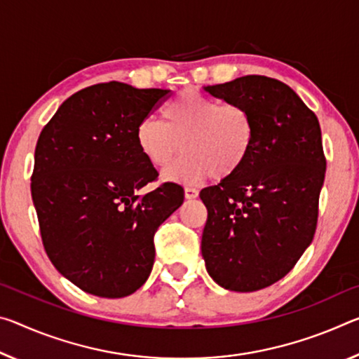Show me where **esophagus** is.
<instances>
[{"label":"esophagus","mask_w":359,"mask_h":359,"mask_svg":"<svg viewBox=\"0 0 359 359\" xmlns=\"http://www.w3.org/2000/svg\"><path fill=\"white\" fill-rule=\"evenodd\" d=\"M185 198H187V200H195V198H198V190L196 189H191V187H187V189H185Z\"/></svg>","instance_id":"1"}]
</instances>
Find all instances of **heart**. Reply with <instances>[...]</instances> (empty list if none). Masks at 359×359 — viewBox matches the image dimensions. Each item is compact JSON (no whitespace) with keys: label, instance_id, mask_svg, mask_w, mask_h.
Returning a JSON list of instances; mask_svg holds the SVG:
<instances>
[{"label":"heart","instance_id":"b5f03b06","mask_svg":"<svg viewBox=\"0 0 359 359\" xmlns=\"http://www.w3.org/2000/svg\"><path fill=\"white\" fill-rule=\"evenodd\" d=\"M163 121L145 118L135 129V142L155 168H168L163 179L195 184L214 175L224 180L240 170L254 144V121L246 107L208 97L195 89L182 90L163 107Z\"/></svg>","mask_w":359,"mask_h":359}]
</instances>
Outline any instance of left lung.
<instances>
[{"label":"left lung","instance_id":"left-lung-1","mask_svg":"<svg viewBox=\"0 0 359 359\" xmlns=\"http://www.w3.org/2000/svg\"><path fill=\"white\" fill-rule=\"evenodd\" d=\"M204 90L246 107L255 134L244 166L200 193L208 209L201 254L219 286L259 291L286 276L315 236L326 174L320 123L287 84L269 76Z\"/></svg>","mask_w":359,"mask_h":359}]
</instances>
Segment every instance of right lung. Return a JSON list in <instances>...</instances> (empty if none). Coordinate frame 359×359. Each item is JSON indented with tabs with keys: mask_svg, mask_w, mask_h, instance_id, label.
<instances>
[{
	"mask_svg": "<svg viewBox=\"0 0 359 359\" xmlns=\"http://www.w3.org/2000/svg\"><path fill=\"white\" fill-rule=\"evenodd\" d=\"M169 93L94 84L68 97L39 134L32 198L43 246L84 292L119 299L137 291L155 262V231L184 203L172 182L137 195L158 172L135 129Z\"/></svg>",
	"mask_w": 359,
	"mask_h": 359,
	"instance_id": "obj_1",
	"label": "right lung"
}]
</instances>
